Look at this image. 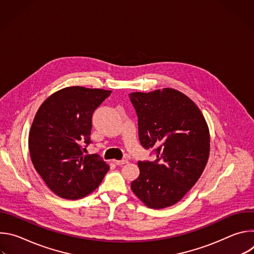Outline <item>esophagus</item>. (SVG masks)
<instances>
[{"label":"esophagus","instance_id":"1","mask_svg":"<svg viewBox=\"0 0 254 254\" xmlns=\"http://www.w3.org/2000/svg\"><path fill=\"white\" fill-rule=\"evenodd\" d=\"M114 163L117 164L118 166H123V165L127 164V160H114Z\"/></svg>","mask_w":254,"mask_h":254}]
</instances>
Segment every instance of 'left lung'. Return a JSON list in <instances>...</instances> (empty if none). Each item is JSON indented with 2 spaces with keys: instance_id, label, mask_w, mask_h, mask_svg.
I'll list each match as a JSON object with an SVG mask.
<instances>
[{
  "instance_id": "left-lung-1",
  "label": "left lung",
  "mask_w": 254,
  "mask_h": 254,
  "mask_svg": "<svg viewBox=\"0 0 254 254\" xmlns=\"http://www.w3.org/2000/svg\"><path fill=\"white\" fill-rule=\"evenodd\" d=\"M128 96L137 116L139 142L157 157L153 162L138 161L139 176L131 182V190L150 208L172 206L205 169L210 152L208 126L198 106L176 89Z\"/></svg>"
}]
</instances>
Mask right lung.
I'll return each mask as SVG.
<instances>
[{
    "label": "right lung",
    "instance_id": "right-lung-1",
    "mask_svg": "<svg viewBox=\"0 0 254 254\" xmlns=\"http://www.w3.org/2000/svg\"><path fill=\"white\" fill-rule=\"evenodd\" d=\"M111 90L71 86L50 95L39 107L29 134L34 168L57 196L77 200L94 191L110 170L97 154L84 155L92 115Z\"/></svg>",
    "mask_w": 254,
    "mask_h": 254
}]
</instances>
